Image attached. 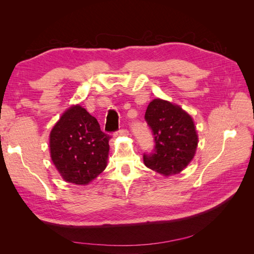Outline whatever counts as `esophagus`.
<instances>
[{
    "label": "esophagus",
    "instance_id": "34e87169",
    "mask_svg": "<svg viewBox=\"0 0 254 254\" xmlns=\"http://www.w3.org/2000/svg\"><path fill=\"white\" fill-rule=\"evenodd\" d=\"M129 134V131L126 128H121L120 130H118L117 132H114V135L118 136V135H123V136H126Z\"/></svg>",
    "mask_w": 254,
    "mask_h": 254
}]
</instances>
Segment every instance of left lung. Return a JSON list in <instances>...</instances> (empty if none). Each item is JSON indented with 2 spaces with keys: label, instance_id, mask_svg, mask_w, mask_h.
Returning a JSON list of instances; mask_svg holds the SVG:
<instances>
[{
  "label": "left lung",
  "instance_id": "1",
  "mask_svg": "<svg viewBox=\"0 0 254 254\" xmlns=\"http://www.w3.org/2000/svg\"><path fill=\"white\" fill-rule=\"evenodd\" d=\"M155 147L144 152V163L164 176L178 174L194 158L198 136L194 122L179 106L163 99H153L145 112Z\"/></svg>",
  "mask_w": 254,
  "mask_h": 254
}]
</instances>
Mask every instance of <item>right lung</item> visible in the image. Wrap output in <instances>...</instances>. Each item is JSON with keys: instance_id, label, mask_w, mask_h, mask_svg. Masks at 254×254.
I'll use <instances>...</instances> for the list:
<instances>
[{"instance_id": "right-lung-1", "label": "right lung", "mask_w": 254, "mask_h": 254, "mask_svg": "<svg viewBox=\"0 0 254 254\" xmlns=\"http://www.w3.org/2000/svg\"><path fill=\"white\" fill-rule=\"evenodd\" d=\"M110 137L86 109L73 106L51 132L53 163L65 181L88 184L105 170Z\"/></svg>"}]
</instances>
